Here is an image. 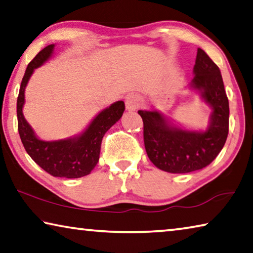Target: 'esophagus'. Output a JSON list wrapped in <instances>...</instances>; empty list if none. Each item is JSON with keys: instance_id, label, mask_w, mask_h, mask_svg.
Returning a JSON list of instances; mask_svg holds the SVG:
<instances>
[{"instance_id": "1", "label": "esophagus", "mask_w": 253, "mask_h": 253, "mask_svg": "<svg viewBox=\"0 0 253 253\" xmlns=\"http://www.w3.org/2000/svg\"><path fill=\"white\" fill-rule=\"evenodd\" d=\"M139 106H141V99H139L138 95H136V94L128 95L126 99L127 110H129V111L136 110Z\"/></svg>"}]
</instances>
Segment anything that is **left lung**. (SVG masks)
<instances>
[{"label":"left lung","instance_id":"1","mask_svg":"<svg viewBox=\"0 0 253 253\" xmlns=\"http://www.w3.org/2000/svg\"><path fill=\"white\" fill-rule=\"evenodd\" d=\"M192 89L213 109L205 131H192L170 125L158 111L138 110L143 119L144 145L156 168L170 173H188L207 167L216 159L228 134V99L218 66L198 48Z\"/></svg>","mask_w":253,"mask_h":253}]
</instances>
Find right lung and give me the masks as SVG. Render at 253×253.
Returning <instances> with one entry per match:
<instances>
[{"label": "right lung", "mask_w": 253, "mask_h": 253, "mask_svg": "<svg viewBox=\"0 0 253 253\" xmlns=\"http://www.w3.org/2000/svg\"><path fill=\"white\" fill-rule=\"evenodd\" d=\"M54 46L49 45L43 48L28 64L17 101L18 130L27 153L47 173L59 178H81L89 174L97 166L103 136L122 118L125 103L117 101L106 108L92 120L89 127L76 137L53 142L39 139L22 114L25 89L35 69L42 65L50 57Z\"/></svg>", "instance_id": "add662e5"}]
</instances>
